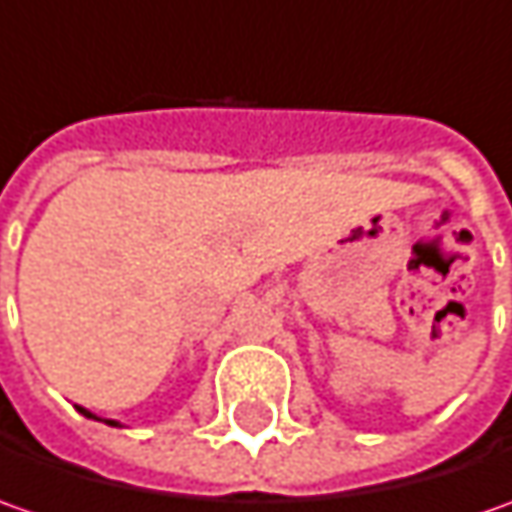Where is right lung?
Segmentation results:
<instances>
[{"label": "right lung", "instance_id": "right-lung-1", "mask_svg": "<svg viewBox=\"0 0 512 512\" xmlns=\"http://www.w3.org/2000/svg\"><path fill=\"white\" fill-rule=\"evenodd\" d=\"M79 413H82V416H88V419H96V416H93L90 410H85V407H79ZM105 424H119V422H113V419H105Z\"/></svg>", "mask_w": 512, "mask_h": 512}]
</instances>
